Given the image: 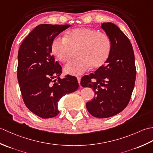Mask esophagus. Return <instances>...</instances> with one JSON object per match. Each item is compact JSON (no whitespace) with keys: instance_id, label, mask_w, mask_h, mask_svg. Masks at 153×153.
<instances>
[{"instance_id":"obj_1","label":"esophagus","mask_w":153,"mask_h":153,"mask_svg":"<svg viewBox=\"0 0 153 153\" xmlns=\"http://www.w3.org/2000/svg\"><path fill=\"white\" fill-rule=\"evenodd\" d=\"M77 82H78L79 85H80V82H81V77H77Z\"/></svg>"}]
</instances>
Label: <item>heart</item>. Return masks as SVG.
<instances>
[{
  "instance_id": "heart-1",
  "label": "heart",
  "mask_w": 153,
  "mask_h": 153,
  "mask_svg": "<svg viewBox=\"0 0 153 153\" xmlns=\"http://www.w3.org/2000/svg\"><path fill=\"white\" fill-rule=\"evenodd\" d=\"M112 43L108 35L91 27H81L68 31L64 37H57L52 42L51 52L62 62H67L77 51L79 58L64 68V72L78 76L92 68L102 67L108 60Z\"/></svg>"
}]
</instances>
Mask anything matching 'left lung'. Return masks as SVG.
<instances>
[{
    "instance_id": "1",
    "label": "left lung",
    "mask_w": 153,
    "mask_h": 153,
    "mask_svg": "<svg viewBox=\"0 0 153 153\" xmlns=\"http://www.w3.org/2000/svg\"><path fill=\"white\" fill-rule=\"evenodd\" d=\"M100 27L111 39V54L105 65L82 77L81 85L95 92L92 100L86 103L88 112L96 118H105L118 114L128 105L136 68L134 50L126 35L112 23H102Z\"/></svg>"
}]
</instances>
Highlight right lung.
I'll list each match as a JSON object with an SVG mask.
<instances>
[{"mask_svg":"<svg viewBox=\"0 0 153 153\" xmlns=\"http://www.w3.org/2000/svg\"><path fill=\"white\" fill-rule=\"evenodd\" d=\"M70 25L41 24L23 41L18 55V80L25 105L42 118L59 113L58 102L66 94L76 91V77L61 79L62 67L51 55V44Z\"/></svg>","mask_w":153,"mask_h":153,"instance_id":"1","label":"right lung"}]
</instances>
